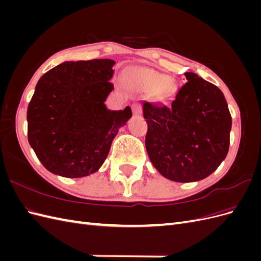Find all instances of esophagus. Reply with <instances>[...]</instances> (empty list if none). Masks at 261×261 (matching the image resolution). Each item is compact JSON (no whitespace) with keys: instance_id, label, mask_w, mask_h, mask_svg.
Here are the masks:
<instances>
[{"instance_id":"34e87169","label":"esophagus","mask_w":261,"mask_h":261,"mask_svg":"<svg viewBox=\"0 0 261 261\" xmlns=\"http://www.w3.org/2000/svg\"><path fill=\"white\" fill-rule=\"evenodd\" d=\"M133 112H134V114L135 115H140L141 114V106H140V103H134L133 105Z\"/></svg>"}]
</instances>
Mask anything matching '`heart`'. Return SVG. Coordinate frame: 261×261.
I'll return each mask as SVG.
<instances>
[{"instance_id":"heart-1","label":"heart","mask_w":261,"mask_h":261,"mask_svg":"<svg viewBox=\"0 0 261 261\" xmlns=\"http://www.w3.org/2000/svg\"><path fill=\"white\" fill-rule=\"evenodd\" d=\"M129 81L137 89L146 93L154 92V94L162 99H171L175 93V87L170 82L167 75L160 74L150 68H136L130 74Z\"/></svg>"}]
</instances>
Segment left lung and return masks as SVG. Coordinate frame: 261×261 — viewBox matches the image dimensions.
<instances>
[{
    "label": "left lung",
    "mask_w": 261,
    "mask_h": 261,
    "mask_svg": "<svg viewBox=\"0 0 261 261\" xmlns=\"http://www.w3.org/2000/svg\"><path fill=\"white\" fill-rule=\"evenodd\" d=\"M185 77L169 106H143L149 159L162 176L178 183L201 180L219 168L232 128L223 92L195 73Z\"/></svg>",
    "instance_id": "8db88e82"
}]
</instances>
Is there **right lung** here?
<instances>
[{
    "instance_id": "1",
    "label": "right lung",
    "mask_w": 261,
    "mask_h": 261,
    "mask_svg": "<svg viewBox=\"0 0 261 261\" xmlns=\"http://www.w3.org/2000/svg\"><path fill=\"white\" fill-rule=\"evenodd\" d=\"M115 62H64L39 80L27 110L28 141L55 175L83 177L97 172L112 141L132 117L130 107L106 106Z\"/></svg>"
}]
</instances>
